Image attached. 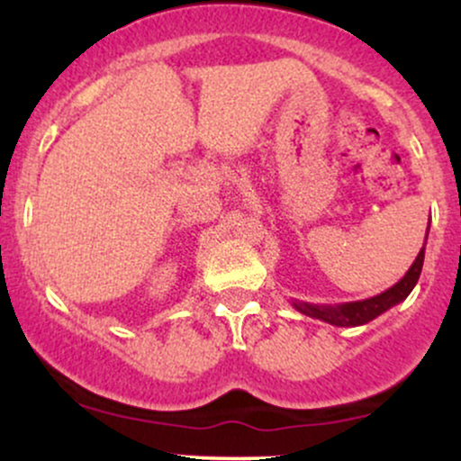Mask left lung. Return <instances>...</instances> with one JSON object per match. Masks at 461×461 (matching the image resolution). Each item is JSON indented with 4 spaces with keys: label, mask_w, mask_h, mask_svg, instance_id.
Listing matches in <instances>:
<instances>
[{
    "label": "left lung",
    "mask_w": 461,
    "mask_h": 461,
    "mask_svg": "<svg viewBox=\"0 0 461 461\" xmlns=\"http://www.w3.org/2000/svg\"><path fill=\"white\" fill-rule=\"evenodd\" d=\"M427 236H429V227H427ZM425 245H422L420 253H418L414 264L410 267V271L403 275V279H399L393 288L384 290V293L377 294V297H370L364 301H351V303H338V305H314V303H308V301L294 299L293 308L301 312V314L310 316V319L325 321L336 327L366 325V322L377 319V316H382L384 312H388L390 308H394V305H399L401 301H405L407 294L414 290L418 277H420L422 262H425Z\"/></svg>",
    "instance_id": "obj_1"
}]
</instances>
